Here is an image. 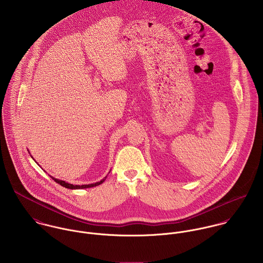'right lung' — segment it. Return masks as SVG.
<instances>
[{
    "label": "right lung",
    "mask_w": 263,
    "mask_h": 263,
    "mask_svg": "<svg viewBox=\"0 0 263 263\" xmlns=\"http://www.w3.org/2000/svg\"><path fill=\"white\" fill-rule=\"evenodd\" d=\"M51 177V176H50ZM57 183H59L60 185H62V186H64V187L66 188H70V189H80V188H89V187H94V186H97V185H100L101 183H103L104 182V180L106 179V177L104 178V179H102L101 181H99V182H96V183H93V184H87V185H73V184H70V183H68V182H65V181H63V180H59V179H55V178H53V177H51Z\"/></svg>",
    "instance_id": "obj_1"
}]
</instances>
